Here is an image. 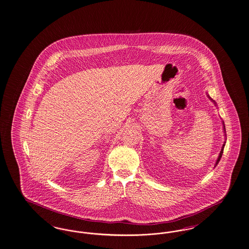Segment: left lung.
Returning a JSON list of instances; mask_svg holds the SVG:
<instances>
[{
  "label": "left lung",
  "instance_id": "left-lung-1",
  "mask_svg": "<svg viewBox=\"0 0 249 249\" xmlns=\"http://www.w3.org/2000/svg\"><path fill=\"white\" fill-rule=\"evenodd\" d=\"M208 97H209V99L211 100V102H213L214 103V105L215 106H217V104H216V102L214 101V100L212 99V98H210V96H209V94H208ZM222 125H223V131H224V136L226 137V131H225V125H224V122L222 121ZM225 142H224V143H223V145H222V147H221V150H220V152H219V157H218V160L216 161V163H215V166H214V168L219 164V160L221 159V157H222V153H223V149H224V146H225Z\"/></svg>",
  "mask_w": 249,
  "mask_h": 249
}]
</instances>
